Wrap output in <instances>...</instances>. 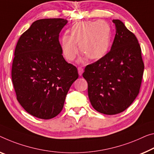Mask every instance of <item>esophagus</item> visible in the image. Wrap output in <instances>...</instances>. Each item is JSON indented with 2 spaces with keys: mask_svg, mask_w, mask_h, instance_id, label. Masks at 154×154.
<instances>
[{
  "mask_svg": "<svg viewBox=\"0 0 154 154\" xmlns=\"http://www.w3.org/2000/svg\"><path fill=\"white\" fill-rule=\"evenodd\" d=\"M78 72H79V75H82V73H83V72H84V70L82 67H79V68H78Z\"/></svg>",
  "mask_w": 154,
  "mask_h": 154,
  "instance_id": "1",
  "label": "esophagus"
}]
</instances>
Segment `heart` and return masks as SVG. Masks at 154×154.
<instances>
[{
  "label": "heart",
  "instance_id": "heart-1",
  "mask_svg": "<svg viewBox=\"0 0 154 154\" xmlns=\"http://www.w3.org/2000/svg\"><path fill=\"white\" fill-rule=\"evenodd\" d=\"M112 41V29L104 20L84 21L75 23L69 30V35L61 39V48L65 58L72 61L80 52L91 60H98L108 53Z\"/></svg>",
  "mask_w": 154,
  "mask_h": 154
}]
</instances>
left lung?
<instances>
[{
	"label": "left lung",
	"mask_w": 154,
	"mask_h": 154,
	"mask_svg": "<svg viewBox=\"0 0 154 154\" xmlns=\"http://www.w3.org/2000/svg\"><path fill=\"white\" fill-rule=\"evenodd\" d=\"M112 22L116 35L111 50L87 65L82 74L92 107L107 115L121 113L131 105L140 91L145 67L136 36L121 20Z\"/></svg>",
	"instance_id": "left-lung-1"
}]
</instances>
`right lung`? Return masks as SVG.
Here are the masks:
<instances>
[{"mask_svg":"<svg viewBox=\"0 0 154 154\" xmlns=\"http://www.w3.org/2000/svg\"><path fill=\"white\" fill-rule=\"evenodd\" d=\"M68 21L36 20L16 45L11 79L16 98L24 109L41 119L62 111L70 87L79 78L77 68L62 55L59 34Z\"/></svg>","mask_w":154,"mask_h":154,"instance_id":"1","label":"right lung"}]
</instances>
